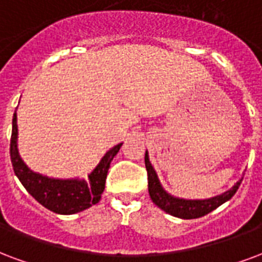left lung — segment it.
Here are the masks:
<instances>
[{
	"instance_id": "left-lung-1",
	"label": "left lung",
	"mask_w": 262,
	"mask_h": 262,
	"mask_svg": "<svg viewBox=\"0 0 262 262\" xmlns=\"http://www.w3.org/2000/svg\"><path fill=\"white\" fill-rule=\"evenodd\" d=\"M145 167H146V171H148V190H149L150 200L162 211H165L166 213L173 215L176 217H181V219L201 217L212 212L213 209H216L217 207H221L222 204L229 201L236 194L240 183L243 180V179L238 180L230 190L222 192L221 195L211 196V198H207V200H184V198L171 195L162 187L154 166L150 165L148 150L145 152Z\"/></svg>"
}]
</instances>
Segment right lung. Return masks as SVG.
<instances>
[{"mask_svg": "<svg viewBox=\"0 0 262 262\" xmlns=\"http://www.w3.org/2000/svg\"><path fill=\"white\" fill-rule=\"evenodd\" d=\"M123 144L108 149L99 165L85 179H54L30 170L18 150V124L16 113L12 118L11 135V162L15 174L36 201L60 215H72L91 208L100 201L104 190L108 167Z\"/></svg>", "mask_w": 262, "mask_h": 262, "instance_id": "add662e5", "label": "right lung"}]
</instances>
